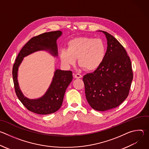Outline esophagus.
<instances>
[{"label":"esophagus","instance_id":"1","mask_svg":"<svg viewBox=\"0 0 149 149\" xmlns=\"http://www.w3.org/2000/svg\"><path fill=\"white\" fill-rule=\"evenodd\" d=\"M82 77V76L79 74H76L74 75V78H77V79H79V78H81Z\"/></svg>","mask_w":149,"mask_h":149}]
</instances>
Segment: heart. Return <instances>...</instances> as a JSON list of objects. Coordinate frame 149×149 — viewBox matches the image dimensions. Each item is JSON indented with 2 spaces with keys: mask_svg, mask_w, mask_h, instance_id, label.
<instances>
[{
  "mask_svg": "<svg viewBox=\"0 0 149 149\" xmlns=\"http://www.w3.org/2000/svg\"><path fill=\"white\" fill-rule=\"evenodd\" d=\"M105 54L106 47L102 39L80 36L68 42L67 49L61 51L60 58L67 67L74 65L78 58L79 65L88 71H93L101 65Z\"/></svg>",
  "mask_w": 149,
  "mask_h": 149,
  "instance_id": "obj_1",
  "label": "heart"
}]
</instances>
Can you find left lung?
I'll return each instance as SVG.
<instances>
[{
	"label": "left lung",
	"mask_w": 149,
	"mask_h": 149,
	"mask_svg": "<svg viewBox=\"0 0 149 149\" xmlns=\"http://www.w3.org/2000/svg\"><path fill=\"white\" fill-rule=\"evenodd\" d=\"M107 49L101 65L83 77L87 100L91 107L104 111L114 109L128 97L133 78L129 56L120 42L107 32Z\"/></svg>",
	"instance_id": "left-lung-1"
}]
</instances>
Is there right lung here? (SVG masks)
<instances>
[{
    "mask_svg": "<svg viewBox=\"0 0 149 149\" xmlns=\"http://www.w3.org/2000/svg\"><path fill=\"white\" fill-rule=\"evenodd\" d=\"M62 35L60 31L42 33L31 38L19 53L13 66L12 75L15 93L25 107L33 113L47 115L54 113L61 107L65 91L72 80L71 71L56 69L46 93L36 99H29L21 91L17 81V71L23 58L39 51H48L54 56H58L57 39Z\"/></svg>",
    "mask_w": 149,
    "mask_h": 149,
    "instance_id": "add662e5",
    "label": "right lung"
}]
</instances>
